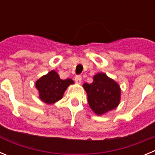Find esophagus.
I'll use <instances>...</instances> for the list:
<instances>
[{
	"label": "esophagus",
	"instance_id": "obj_1",
	"mask_svg": "<svg viewBox=\"0 0 155 155\" xmlns=\"http://www.w3.org/2000/svg\"><path fill=\"white\" fill-rule=\"evenodd\" d=\"M75 81H76V83H78V84H81V80H82V78L81 75H77L76 77H75Z\"/></svg>",
	"mask_w": 155,
	"mask_h": 155
}]
</instances>
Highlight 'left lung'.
<instances>
[{"label":"left lung","instance_id":"1","mask_svg":"<svg viewBox=\"0 0 155 155\" xmlns=\"http://www.w3.org/2000/svg\"><path fill=\"white\" fill-rule=\"evenodd\" d=\"M91 84H83L90 107L97 115H102L117 107L120 100L119 84L103 73L94 76Z\"/></svg>","mask_w":155,"mask_h":155}]
</instances>
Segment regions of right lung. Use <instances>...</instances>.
<instances>
[{
    "instance_id": "add662e5",
    "label": "right lung",
    "mask_w": 155,
    "mask_h": 155,
    "mask_svg": "<svg viewBox=\"0 0 155 155\" xmlns=\"http://www.w3.org/2000/svg\"><path fill=\"white\" fill-rule=\"evenodd\" d=\"M73 83V81L69 78L62 80L56 71H52L37 81L35 86L41 100L52 104L61 99L67 87Z\"/></svg>"
}]
</instances>
